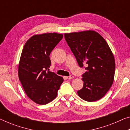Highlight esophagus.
Wrapping results in <instances>:
<instances>
[{
  "mask_svg": "<svg viewBox=\"0 0 130 130\" xmlns=\"http://www.w3.org/2000/svg\"><path fill=\"white\" fill-rule=\"evenodd\" d=\"M73 77H74V76H72V75H71V76H68V77H67V79H68L70 80V79H73Z\"/></svg>",
  "mask_w": 130,
  "mask_h": 130,
  "instance_id": "esophagus-1",
  "label": "esophagus"
}]
</instances>
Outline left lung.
Instances as JSON below:
<instances>
[{"mask_svg":"<svg viewBox=\"0 0 130 130\" xmlns=\"http://www.w3.org/2000/svg\"><path fill=\"white\" fill-rule=\"evenodd\" d=\"M64 36L79 67H86L82 79L83 87L77 91L78 95L88 102L100 100L114 80L115 61L109 46L94 30L65 34Z\"/></svg>","mask_w":130,"mask_h":130,"instance_id":"1","label":"left lung"}]
</instances>
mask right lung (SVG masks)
<instances>
[{
	"instance_id": "obj_1",
	"label": "right lung",
	"mask_w": 130,
	"mask_h": 130,
	"mask_svg": "<svg viewBox=\"0 0 130 130\" xmlns=\"http://www.w3.org/2000/svg\"><path fill=\"white\" fill-rule=\"evenodd\" d=\"M63 35H35L25 44L18 65V77L25 92L36 104L46 105L56 98L63 77L48 71L50 53Z\"/></svg>"
}]
</instances>
